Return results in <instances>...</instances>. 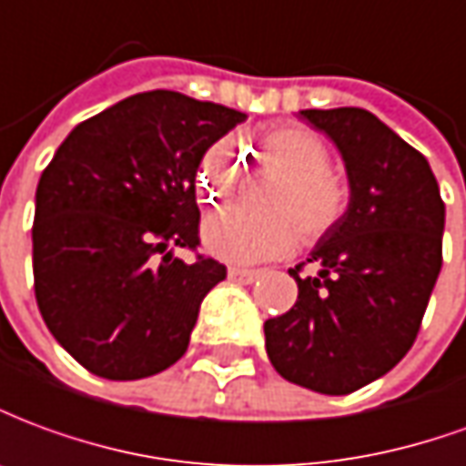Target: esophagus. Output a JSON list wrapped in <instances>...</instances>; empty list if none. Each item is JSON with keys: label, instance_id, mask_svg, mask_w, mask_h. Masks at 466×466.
<instances>
[{"label": "esophagus", "instance_id": "obj_1", "mask_svg": "<svg viewBox=\"0 0 466 466\" xmlns=\"http://www.w3.org/2000/svg\"><path fill=\"white\" fill-rule=\"evenodd\" d=\"M228 279L236 280V283H253V280L258 279V270H250V268H228Z\"/></svg>", "mask_w": 466, "mask_h": 466}]
</instances>
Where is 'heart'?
Returning <instances> with one entry per match:
<instances>
[{"label": "heart", "mask_w": 466, "mask_h": 466, "mask_svg": "<svg viewBox=\"0 0 466 466\" xmlns=\"http://www.w3.org/2000/svg\"><path fill=\"white\" fill-rule=\"evenodd\" d=\"M258 150L283 170L268 196V206L276 210L248 213L240 208H220L200 226L203 246L216 258L238 266L289 256L301 243V228L311 238L329 233L349 203L346 183L329 167V147L309 127H270L260 135ZM238 167L233 145H210L198 167L203 198L220 200L226 196Z\"/></svg>", "instance_id": "obj_1"}]
</instances>
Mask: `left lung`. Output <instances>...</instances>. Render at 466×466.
I'll use <instances>...</instances> for the list:
<instances>
[{
  "label": "left lung",
  "mask_w": 466,
  "mask_h": 466,
  "mask_svg": "<svg viewBox=\"0 0 466 466\" xmlns=\"http://www.w3.org/2000/svg\"><path fill=\"white\" fill-rule=\"evenodd\" d=\"M341 153L349 206L313 246L291 311L263 323L273 369L351 394L407 356L441 270L444 203L427 157L361 107L301 110Z\"/></svg>",
  "instance_id": "1"
}]
</instances>
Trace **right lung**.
Masks as SVG:
<instances>
[{"label": "right lung", "mask_w": 466, "mask_h": 466, "mask_svg": "<svg viewBox=\"0 0 466 466\" xmlns=\"http://www.w3.org/2000/svg\"><path fill=\"white\" fill-rule=\"evenodd\" d=\"M246 115L170 90L133 95L80 122L39 177L35 296L52 336L87 371L133 381L186 354L213 258L186 263L208 147Z\"/></svg>", "instance_id": "right-lung-1"}]
</instances>
